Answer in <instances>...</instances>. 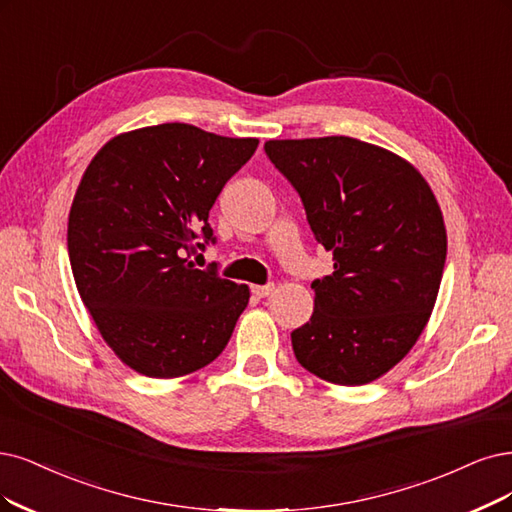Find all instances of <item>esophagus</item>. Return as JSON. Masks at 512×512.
<instances>
[{
    "label": "esophagus",
    "instance_id": "34e87169",
    "mask_svg": "<svg viewBox=\"0 0 512 512\" xmlns=\"http://www.w3.org/2000/svg\"><path fill=\"white\" fill-rule=\"evenodd\" d=\"M274 291H276L274 285H255V287H253V293H255L259 299H261V297H270Z\"/></svg>",
    "mask_w": 512,
    "mask_h": 512
}]
</instances>
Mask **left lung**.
I'll return each mask as SVG.
<instances>
[{
    "mask_svg": "<svg viewBox=\"0 0 512 512\" xmlns=\"http://www.w3.org/2000/svg\"><path fill=\"white\" fill-rule=\"evenodd\" d=\"M266 154L306 206L333 274L314 280L299 365L363 386L401 363L428 325L447 255L441 206L405 158L352 137L270 139Z\"/></svg>",
    "mask_w": 512,
    "mask_h": 512,
    "instance_id": "8db88e82",
    "label": "left lung"
}]
</instances>
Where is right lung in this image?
I'll return each mask as SVG.
<instances>
[{
	"mask_svg": "<svg viewBox=\"0 0 512 512\" xmlns=\"http://www.w3.org/2000/svg\"><path fill=\"white\" fill-rule=\"evenodd\" d=\"M259 139L170 122L120 132L86 166L69 211L75 287L105 344L147 377L173 380L223 352L246 285L202 272L189 253L223 185Z\"/></svg>",
	"mask_w": 512,
	"mask_h": 512,
	"instance_id": "1",
	"label": "right lung"
}]
</instances>
